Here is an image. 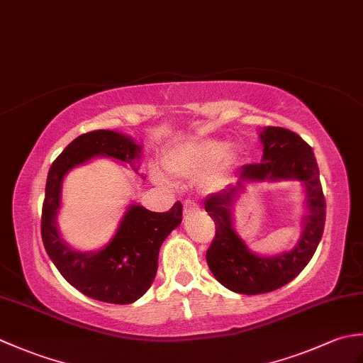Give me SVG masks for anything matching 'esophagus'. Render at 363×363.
Returning <instances> with one entry per match:
<instances>
[{
    "label": "esophagus",
    "mask_w": 363,
    "mask_h": 363,
    "mask_svg": "<svg viewBox=\"0 0 363 363\" xmlns=\"http://www.w3.org/2000/svg\"><path fill=\"white\" fill-rule=\"evenodd\" d=\"M196 211H198V204L195 201H191V199H186V201H184V215H186V217H189V215H191Z\"/></svg>",
    "instance_id": "34e87169"
}]
</instances>
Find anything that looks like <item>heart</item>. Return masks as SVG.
I'll return each instance as SVG.
<instances>
[{
	"mask_svg": "<svg viewBox=\"0 0 363 363\" xmlns=\"http://www.w3.org/2000/svg\"><path fill=\"white\" fill-rule=\"evenodd\" d=\"M221 159L226 165H230L235 162L237 152L229 150L228 142L203 138V140L181 143L169 150L165 157V165L174 174L198 177Z\"/></svg>",
	"mask_w": 363,
	"mask_h": 363,
	"instance_id": "1",
	"label": "heart"
}]
</instances>
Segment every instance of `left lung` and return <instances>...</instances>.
Wrapping results in <instances>:
<instances>
[{"instance_id": "8db88e82", "label": "left lung", "mask_w": 363, "mask_h": 363, "mask_svg": "<svg viewBox=\"0 0 363 363\" xmlns=\"http://www.w3.org/2000/svg\"><path fill=\"white\" fill-rule=\"evenodd\" d=\"M264 156L259 164L238 169L235 186L207 196L206 212L215 223V237L206 252L211 272L226 289L243 295L273 291L303 272L321 240L326 221V201L315 154L298 134L267 126L260 130ZM295 179L306 189L308 213L303 234L293 250L277 257H259L249 251L233 229L232 209L243 183Z\"/></svg>"}]
</instances>
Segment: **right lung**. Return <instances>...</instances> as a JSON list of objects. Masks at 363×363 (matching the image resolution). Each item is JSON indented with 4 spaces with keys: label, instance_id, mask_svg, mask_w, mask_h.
<instances>
[{
    "label": "right lung",
    "instance_id": "1",
    "mask_svg": "<svg viewBox=\"0 0 363 363\" xmlns=\"http://www.w3.org/2000/svg\"><path fill=\"white\" fill-rule=\"evenodd\" d=\"M104 156L125 162L137 172L142 145L109 129L76 137L52 162L45 187L42 240L52 264L68 284L84 295L103 303L130 304L142 298L157 273L159 250L182 221V204L176 201L168 212H151L130 204L112 240L95 252L76 251L57 229V213L65 174L90 159Z\"/></svg>",
    "mask_w": 363,
    "mask_h": 363
}]
</instances>
